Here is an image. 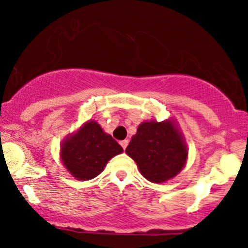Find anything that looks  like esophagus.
<instances>
[{"instance_id": "obj_1", "label": "esophagus", "mask_w": 248, "mask_h": 248, "mask_svg": "<svg viewBox=\"0 0 248 248\" xmlns=\"http://www.w3.org/2000/svg\"><path fill=\"white\" fill-rule=\"evenodd\" d=\"M128 143H129V141H128V140H122V141H120L121 147L124 148V149H126L127 146H128Z\"/></svg>"}]
</instances>
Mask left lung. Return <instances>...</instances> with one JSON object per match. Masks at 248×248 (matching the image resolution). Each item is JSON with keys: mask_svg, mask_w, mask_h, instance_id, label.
Here are the masks:
<instances>
[{"mask_svg": "<svg viewBox=\"0 0 248 248\" xmlns=\"http://www.w3.org/2000/svg\"><path fill=\"white\" fill-rule=\"evenodd\" d=\"M144 178L162 183L181 171L187 150L171 121L143 122L126 148Z\"/></svg>", "mask_w": 248, "mask_h": 248, "instance_id": "left-lung-1", "label": "left lung"}]
</instances>
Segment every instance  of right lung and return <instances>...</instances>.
Segmentation results:
<instances>
[{"label": "right lung", "mask_w": 248, "mask_h": 248, "mask_svg": "<svg viewBox=\"0 0 248 248\" xmlns=\"http://www.w3.org/2000/svg\"><path fill=\"white\" fill-rule=\"evenodd\" d=\"M124 152L122 147L94 121H88L62 146V160L71 175L88 181L104 170L107 162Z\"/></svg>", "instance_id": "right-lung-1"}]
</instances>
